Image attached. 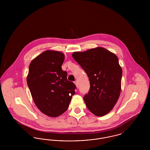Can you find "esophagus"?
I'll list each match as a JSON object with an SVG mask.
<instances>
[{"instance_id": "34e87169", "label": "esophagus", "mask_w": 150, "mask_h": 150, "mask_svg": "<svg viewBox=\"0 0 150 150\" xmlns=\"http://www.w3.org/2000/svg\"><path fill=\"white\" fill-rule=\"evenodd\" d=\"M74 83H75V85H76V87H77V88H78V81L76 80V81L74 82Z\"/></svg>"}]
</instances>
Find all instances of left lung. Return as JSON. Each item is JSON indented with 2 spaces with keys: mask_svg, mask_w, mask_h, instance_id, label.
Here are the masks:
<instances>
[{
  "mask_svg": "<svg viewBox=\"0 0 150 150\" xmlns=\"http://www.w3.org/2000/svg\"><path fill=\"white\" fill-rule=\"evenodd\" d=\"M72 56L89 78L90 89L83 98L86 107L97 116L107 114L121 92L122 69L118 58L102 47L74 52Z\"/></svg>",
  "mask_w": 150,
  "mask_h": 150,
  "instance_id": "1",
  "label": "left lung"
}]
</instances>
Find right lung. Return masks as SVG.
Listing matches in <instances>:
<instances>
[{"mask_svg":"<svg viewBox=\"0 0 150 150\" xmlns=\"http://www.w3.org/2000/svg\"><path fill=\"white\" fill-rule=\"evenodd\" d=\"M64 58L60 52L45 50L29 65L27 83L33 100L41 112L52 117L67 110L76 88L62 69Z\"/></svg>","mask_w":150,"mask_h":150,"instance_id":"obj_1","label":"right lung"}]
</instances>
